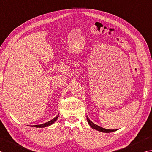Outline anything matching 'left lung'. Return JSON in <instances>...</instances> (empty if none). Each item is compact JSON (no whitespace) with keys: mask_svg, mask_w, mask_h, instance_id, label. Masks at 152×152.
Masks as SVG:
<instances>
[{"mask_svg":"<svg viewBox=\"0 0 152 152\" xmlns=\"http://www.w3.org/2000/svg\"><path fill=\"white\" fill-rule=\"evenodd\" d=\"M86 119H87V121H88V123L89 124V125L91 126L92 129L96 130V131H100V132H106V133H109V132H114V131H117V129H113V130L107 129L102 128V127H101V126H98V125H96V124H94L93 122L91 121L89 119L88 116H86Z\"/></svg>","mask_w":152,"mask_h":152,"instance_id":"1","label":"left lung"}]
</instances>
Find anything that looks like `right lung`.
I'll return each mask as SVG.
<instances>
[{"label":"right lung","mask_w":152,"mask_h":152,"mask_svg":"<svg viewBox=\"0 0 152 152\" xmlns=\"http://www.w3.org/2000/svg\"><path fill=\"white\" fill-rule=\"evenodd\" d=\"M58 115H59V114H58ZM58 115L56 117H55L53 119L49 121H48V122L45 123H43V124H41V125H32V126H33V127H37V128H44V127H46V126H50L51 125H52V124H53L58 119V117H59Z\"/></svg>","instance_id":"1"}]
</instances>
